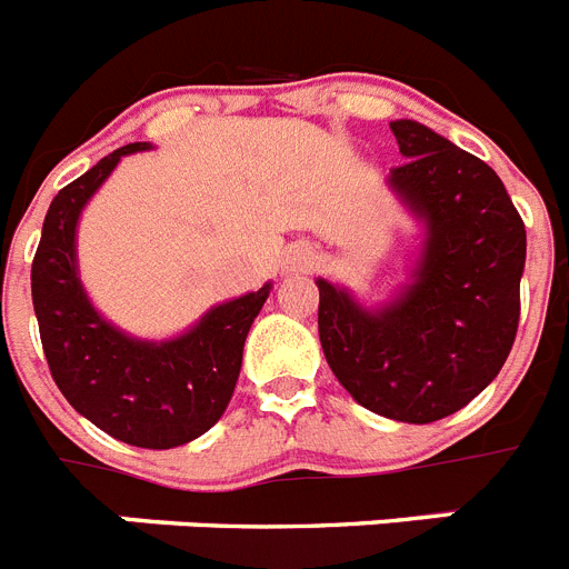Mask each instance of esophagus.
Returning <instances> with one entry per match:
<instances>
[{"mask_svg":"<svg viewBox=\"0 0 569 569\" xmlns=\"http://www.w3.org/2000/svg\"><path fill=\"white\" fill-rule=\"evenodd\" d=\"M310 261V252L308 250H296L293 259H290V264L293 267H305Z\"/></svg>","mask_w":569,"mask_h":569,"instance_id":"1","label":"esophagus"}]
</instances>
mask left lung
<instances>
[{"label": "left lung", "mask_w": 569, "mask_h": 569, "mask_svg": "<svg viewBox=\"0 0 569 569\" xmlns=\"http://www.w3.org/2000/svg\"><path fill=\"white\" fill-rule=\"evenodd\" d=\"M388 183L426 227L411 281L362 308L317 279L319 342L345 391L400 423H435L498 377L516 342L527 230L501 178L415 120L391 123Z\"/></svg>", "instance_id": "obj_1"}]
</instances>
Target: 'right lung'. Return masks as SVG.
Returning <instances> with one entry per match:
<instances>
[{"label":"right lung","mask_w":569,"mask_h":569,"mask_svg":"<svg viewBox=\"0 0 569 569\" xmlns=\"http://www.w3.org/2000/svg\"><path fill=\"white\" fill-rule=\"evenodd\" d=\"M143 149L149 143L120 146L57 192L31 264V296L62 397L123 443L172 449L210 431L224 415L247 331L270 284L216 305L187 333L163 342L129 337L97 313L77 273V221L120 158Z\"/></svg>","instance_id":"add662e5"}]
</instances>
